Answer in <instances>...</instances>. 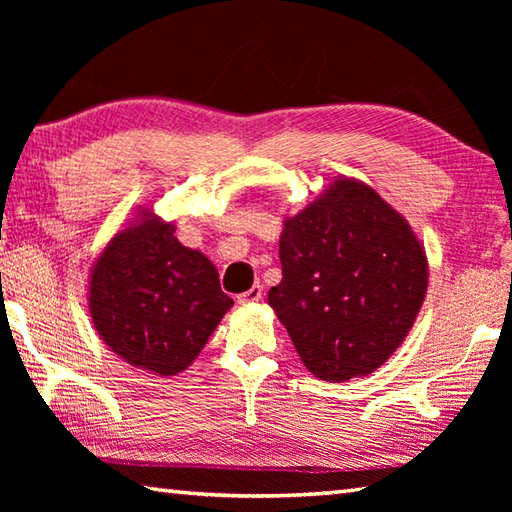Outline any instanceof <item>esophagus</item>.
<instances>
[{
	"label": "esophagus",
	"mask_w": 512,
	"mask_h": 512,
	"mask_svg": "<svg viewBox=\"0 0 512 512\" xmlns=\"http://www.w3.org/2000/svg\"><path fill=\"white\" fill-rule=\"evenodd\" d=\"M262 297H264V288L259 286V284H255L250 290L242 292V295H237V301L239 303H255V301H259Z\"/></svg>",
	"instance_id": "34e87169"
}]
</instances>
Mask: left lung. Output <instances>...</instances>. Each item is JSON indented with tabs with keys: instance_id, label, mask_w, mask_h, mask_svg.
<instances>
[{
	"instance_id": "left-lung-1",
	"label": "left lung",
	"mask_w": 512,
	"mask_h": 512,
	"mask_svg": "<svg viewBox=\"0 0 512 512\" xmlns=\"http://www.w3.org/2000/svg\"><path fill=\"white\" fill-rule=\"evenodd\" d=\"M268 292L310 372L330 383L372 374L405 341L427 295V257L407 220L367 184L336 180L279 237Z\"/></svg>"
}]
</instances>
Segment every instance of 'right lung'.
<instances>
[{
  "label": "right lung",
  "instance_id": "obj_1",
  "mask_svg": "<svg viewBox=\"0 0 512 512\" xmlns=\"http://www.w3.org/2000/svg\"><path fill=\"white\" fill-rule=\"evenodd\" d=\"M231 306L215 266L156 217L118 233L92 270L90 314L101 339L158 376L187 369Z\"/></svg>",
  "mask_w": 512,
  "mask_h": 512
}]
</instances>
